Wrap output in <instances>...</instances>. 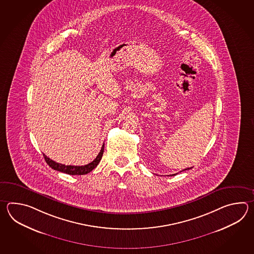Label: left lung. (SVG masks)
<instances>
[{
  "label": "left lung",
  "mask_w": 254,
  "mask_h": 254,
  "mask_svg": "<svg viewBox=\"0 0 254 254\" xmlns=\"http://www.w3.org/2000/svg\"><path fill=\"white\" fill-rule=\"evenodd\" d=\"M191 168L192 167L187 168V169H184V171H186V170H190V169H191ZM173 175H175V174H173ZM171 176H172V175H171Z\"/></svg>",
  "instance_id": "obj_1"
}]
</instances>
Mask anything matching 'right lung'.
Wrapping results in <instances>:
<instances>
[{
	"mask_svg": "<svg viewBox=\"0 0 254 254\" xmlns=\"http://www.w3.org/2000/svg\"><path fill=\"white\" fill-rule=\"evenodd\" d=\"M103 151H104V144H103V147H102L101 151L99 152L97 157L92 162H90L89 164H86V165H83V166L65 165V164L54 162V161L51 160L50 158L46 156L45 154H43V157H44V160H45V162H47L49 166L55 170V171H58L61 173H67V174H70V175H83V174H87V173L92 172V170L97 166L100 161L102 160Z\"/></svg>",
	"mask_w": 254,
	"mask_h": 254,
	"instance_id": "add662e5",
	"label": "right lung"
}]
</instances>
